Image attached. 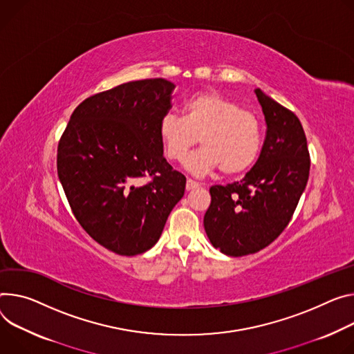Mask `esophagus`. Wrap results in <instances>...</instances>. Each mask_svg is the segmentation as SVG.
Masks as SVG:
<instances>
[{"label":"esophagus","instance_id":"obj_1","mask_svg":"<svg viewBox=\"0 0 354 354\" xmlns=\"http://www.w3.org/2000/svg\"><path fill=\"white\" fill-rule=\"evenodd\" d=\"M196 187H199V183H198V182L192 180V179H187V180H186V190H194V189H196Z\"/></svg>","mask_w":354,"mask_h":354}]
</instances>
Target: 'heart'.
<instances>
[{"label": "heart", "instance_id": "1", "mask_svg": "<svg viewBox=\"0 0 354 354\" xmlns=\"http://www.w3.org/2000/svg\"><path fill=\"white\" fill-rule=\"evenodd\" d=\"M201 137L203 147L192 153L185 168L195 176H206L221 168L226 175L250 169L263 144L261 122L254 113L213 91L192 95L182 117L167 114L159 121V138L169 159L180 162Z\"/></svg>", "mask_w": 354, "mask_h": 354}]
</instances>
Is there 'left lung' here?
<instances>
[{
	"instance_id": "left-lung-1",
	"label": "left lung",
	"mask_w": 354,
	"mask_h": 354,
	"mask_svg": "<svg viewBox=\"0 0 354 354\" xmlns=\"http://www.w3.org/2000/svg\"><path fill=\"white\" fill-rule=\"evenodd\" d=\"M254 93L267 124L259 160L240 182L210 187L212 202L203 218L213 247L230 257L270 245L288 226L309 178L301 121L261 88Z\"/></svg>"
}]
</instances>
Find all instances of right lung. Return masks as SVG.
<instances>
[{"mask_svg":"<svg viewBox=\"0 0 354 354\" xmlns=\"http://www.w3.org/2000/svg\"><path fill=\"white\" fill-rule=\"evenodd\" d=\"M174 88L145 79L94 94L76 107L59 141L57 175L75 217L118 255L153 247L185 194L186 178L167 162L159 138Z\"/></svg>","mask_w":354,"mask_h":354,"instance_id":"obj_1","label":"right lung"}]
</instances>
